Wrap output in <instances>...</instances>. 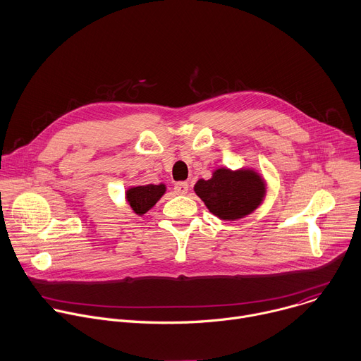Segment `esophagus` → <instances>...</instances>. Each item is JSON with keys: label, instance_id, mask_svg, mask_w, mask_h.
<instances>
[{"label": "esophagus", "instance_id": "obj_1", "mask_svg": "<svg viewBox=\"0 0 361 361\" xmlns=\"http://www.w3.org/2000/svg\"><path fill=\"white\" fill-rule=\"evenodd\" d=\"M174 191H176L177 194H181V195L187 194V192H188V183H187V181L176 183V184H174Z\"/></svg>", "mask_w": 361, "mask_h": 361}]
</instances>
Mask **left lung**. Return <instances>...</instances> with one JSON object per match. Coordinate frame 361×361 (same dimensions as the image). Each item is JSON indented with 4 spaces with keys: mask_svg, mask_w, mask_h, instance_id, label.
<instances>
[{
    "mask_svg": "<svg viewBox=\"0 0 361 361\" xmlns=\"http://www.w3.org/2000/svg\"><path fill=\"white\" fill-rule=\"evenodd\" d=\"M195 194L221 219H238L251 214L265 194L264 180L252 170L219 169L209 180L194 185Z\"/></svg>",
    "mask_w": 361,
    "mask_h": 361,
    "instance_id": "1",
    "label": "left lung"
}]
</instances>
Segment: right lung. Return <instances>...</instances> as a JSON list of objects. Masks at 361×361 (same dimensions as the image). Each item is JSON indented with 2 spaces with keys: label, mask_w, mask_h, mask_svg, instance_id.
Returning a JSON list of instances; mask_svg holds the SVG:
<instances>
[{
  "label": "right lung",
  "mask_w": 361,
  "mask_h": 361,
  "mask_svg": "<svg viewBox=\"0 0 361 361\" xmlns=\"http://www.w3.org/2000/svg\"><path fill=\"white\" fill-rule=\"evenodd\" d=\"M164 191H166L164 184L139 185V187L129 188L126 192V197L132 209L137 215H143L161 198Z\"/></svg>",
  "instance_id": "right-lung-1"
}]
</instances>
